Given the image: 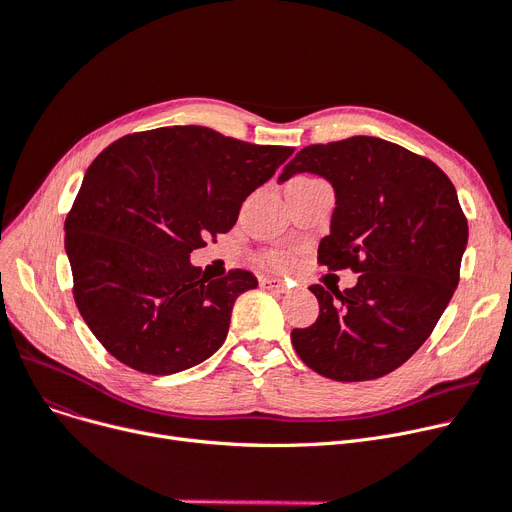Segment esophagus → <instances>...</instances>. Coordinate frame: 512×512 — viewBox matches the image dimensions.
<instances>
[{
    "label": "esophagus",
    "instance_id": "34e87169",
    "mask_svg": "<svg viewBox=\"0 0 512 512\" xmlns=\"http://www.w3.org/2000/svg\"><path fill=\"white\" fill-rule=\"evenodd\" d=\"M260 285H262V287H268V289H273V291H277V293H285V291H287V285H285L281 279L260 277Z\"/></svg>",
    "mask_w": 512,
    "mask_h": 512
}]
</instances>
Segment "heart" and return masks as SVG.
<instances>
[{"mask_svg":"<svg viewBox=\"0 0 512 512\" xmlns=\"http://www.w3.org/2000/svg\"><path fill=\"white\" fill-rule=\"evenodd\" d=\"M262 260L270 266V268H277V270H283L287 264H289V256L283 254V252H268L262 256Z\"/></svg>","mask_w":512,"mask_h":512,"instance_id":"b5f03b06","label":"heart"}]
</instances>
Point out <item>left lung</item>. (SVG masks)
Instances as JSON below:
<instances>
[{
	"mask_svg": "<svg viewBox=\"0 0 512 512\" xmlns=\"http://www.w3.org/2000/svg\"><path fill=\"white\" fill-rule=\"evenodd\" d=\"M304 171L337 196L318 262L362 275L343 291L312 285L320 314L291 343L330 380L386 376L424 345L459 285L469 229L457 190L430 159L374 136L310 144L279 182Z\"/></svg>",
	"mask_w": 512,
	"mask_h": 512,
	"instance_id": "8db88e82",
	"label": "left lung"
}]
</instances>
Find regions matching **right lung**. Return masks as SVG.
Returning <instances> with one entry per match:
<instances>
[{"label": "right lung", "mask_w": 512, "mask_h": 512, "mask_svg": "<svg viewBox=\"0 0 512 512\" xmlns=\"http://www.w3.org/2000/svg\"><path fill=\"white\" fill-rule=\"evenodd\" d=\"M293 155L204 126L128 134L90 163L66 217L74 299L119 362L153 376L188 370L225 341L252 273L206 279L190 252L227 233L244 200Z\"/></svg>", "instance_id": "obj_1"}]
</instances>
